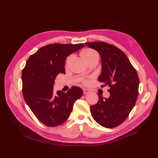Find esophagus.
<instances>
[{
    "label": "esophagus",
    "instance_id": "34e87169",
    "mask_svg": "<svg viewBox=\"0 0 158 158\" xmlns=\"http://www.w3.org/2000/svg\"><path fill=\"white\" fill-rule=\"evenodd\" d=\"M83 92H84V94H87L89 93V90L87 89H84Z\"/></svg>",
    "mask_w": 158,
    "mask_h": 158
}]
</instances>
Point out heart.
Here are the masks:
<instances>
[{
  "label": "heart",
  "mask_w": 158,
  "mask_h": 158,
  "mask_svg": "<svg viewBox=\"0 0 158 158\" xmlns=\"http://www.w3.org/2000/svg\"><path fill=\"white\" fill-rule=\"evenodd\" d=\"M80 55H81V57H82V59L86 63H88V62H89L90 60H92L95 58H99V56H98L97 52L92 49H85V50L82 51V52H81ZM72 59H73V57H72L71 56H69L68 58L66 59V62H65V67L66 68L69 67ZM84 83L86 84L87 83L86 81H84Z\"/></svg>",
  "instance_id": "heart-1"
}]
</instances>
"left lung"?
Segmentation results:
<instances>
[{"label":"left lung","instance_id":"1","mask_svg":"<svg viewBox=\"0 0 158 158\" xmlns=\"http://www.w3.org/2000/svg\"><path fill=\"white\" fill-rule=\"evenodd\" d=\"M97 51L102 59L100 82L108 85L109 98L99 95L98 102L90 107L91 113L99 125L114 128L125 121L136 103L139 78L135 69L121 49L106 42L85 43Z\"/></svg>","mask_w":158,"mask_h":158}]
</instances>
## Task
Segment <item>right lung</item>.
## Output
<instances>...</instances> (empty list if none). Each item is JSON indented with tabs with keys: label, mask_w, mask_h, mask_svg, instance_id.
<instances>
[{
	"label": "right lung",
	"mask_w": 158,
	"mask_h": 158,
	"mask_svg": "<svg viewBox=\"0 0 158 158\" xmlns=\"http://www.w3.org/2000/svg\"><path fill=\"white\" fill-rule=\"evenodd\" d=\"M84 44L47 45L31 55L22 70V92L27 106L40 122L56 127L69 118L73 105L83 95L79 87L67 92H53L55 80L65 74V61L70 54L82 49Z\"/></svg>",
	"instance_id": "right-lung-1"
}]
</instances>
